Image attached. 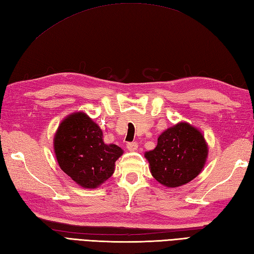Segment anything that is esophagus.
<instances>
[{
  "instance_id": "obj_1",
  "label": "esophagus",
  "mask_w": 254,
  "mask_h": 254,
  "mask_svg": "<svg viewBox=\"0 0 254 254\" xmlns=\"http://www.w3.org/2000/svg\"><path fill=\"white\" fill-rule=\"evenodd\" d=\"M137 147H138V145L135 142H132V143H127V148L130 150V152H135V150H137Z\"/></svg>"
}]
</instances>
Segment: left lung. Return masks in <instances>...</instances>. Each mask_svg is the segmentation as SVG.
I'll use <instances>...</instances> for the list:
<instances>
[{
	"label": "left lung",
	"mask_w": 254,
	"mask_h": 254,
	"mask_svg": "<svg viewBox=\"0 0 254 254\" xmlns=\"http://www.w3.org/2000/svg\"><path fill=\"white\" fill-rule=\"evenodd\" d=\"M208 154L203 134L187 122L160 134L157 146L145 153L152 176L161 185L178 188L197 177Z\"/></svg>",
	"instance_id": "8db88e82"
}]
</instances>
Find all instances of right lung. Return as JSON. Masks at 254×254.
I'll use <instances>...</instances> for the list:
<instances>
[{
    "label": "right lung",
    "instance_id": "obj_1",
    "mask_svg": "<svg viewBox=\"0 0 254 254\" xmlns=\"http://www.w3.org/2000/svg\"><path fill=\"white\" fill-rule=\"evenodd\" d=\"M102 131L84 112H74L60 123L53 139L60 168L86 189H96L115 172L123 154L115 144H105Z\"/></svg>",
    "mask_w": 254,
    "mask_h": 254
}]
</instances>
